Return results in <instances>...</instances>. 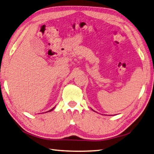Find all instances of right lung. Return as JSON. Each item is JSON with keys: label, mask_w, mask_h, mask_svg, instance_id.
Masks as SVG:
<instances>
[{"label": "right lung", "mask_w": 154, "mask_h": 154, "mask_svg": "<svg viewBox=\"0 0 154 154\" xmlns=\"http://www.w3.org/2000/svg\"><path fill=\"white\" fill-rule=\"evenodd\" d=\"M55 107H53V108H52V109H50V110H48V111H47V112H46L45 113H47V112H51V111H53V110L54 109V108H55Z\"/></svg>", "instance_id": "right-lung-1"}]
</instances>
